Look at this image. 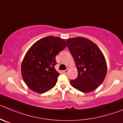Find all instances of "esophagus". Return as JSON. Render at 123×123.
<instances>
[{
	"mask_svg": "<svg viewBox=\"0 0 123 123\" xmlns=\"http://www.w3.org/2000/svg\"><path fill=\"white\" fill-rule=\"evenodd\" d=\"M69 72V69H67L66 70H65V71H63V72L64 74H68V72Z\"/></svg>",
	"mask_w": 123,
	"mask_h": 123,
	"instance_id": "1",
	"label": "esophagus"
}]
</instances>
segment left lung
<instances>
[{"instance_id":"1","label":"left lung","mask_w":123,"mask_h":123,"mask_svg":"<svg viewBox=\"0 0 123 123\" xmlns=\"http://www.w3.org/2000/svg\"><path fill=\"white\" fill-rule=\"evenodd\" d=\"M66 42L78 70L77 78L70 80L71 85L85 93L96 89L107 73L103 52L93 42L84 37L68 38Z\"/></svg>"}]
</instances>
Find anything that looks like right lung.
<instances>
[{
    "mask_svg": "<svg viewBox=\"0 0 123 123\" xmlns=\"http://www.w3.org/2000/svg\"><path fill=\"white\" fill-rule=\"evenodd\" d=\"M65 39L54 36L36 42L25 55L21 66L23 79L34 92L45 93L53 88L60 74L55 69V57L66 47Z\"/></svg>",
    "mask_w": 123,
    "mask_h": 123,
    "instance_id": "add662e5",
    "label": "right lung"
}]
</instances>
